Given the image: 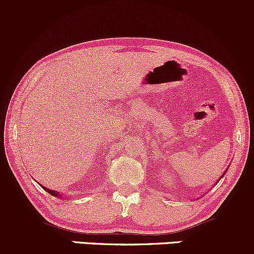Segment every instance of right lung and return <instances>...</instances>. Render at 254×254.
<instances>
[{"label": "right lung", "instance_id": "add662e5", "mask_svg": "<svg viewBox=\"0 0 254 254\" xmlns=\"http://www.w3.org/2000/svg\"><path fill=\"white\" fill-rule=\"evenodd\" d=\"M43 188H44V186H43ZM44 190H45L46 192H49V193H51L52 194V196H61V194L60 193H58V192H56V191H54V190H49V189L48 188H44ZM61 198H62V197H61Z\"/></svg>", "mask_w": 254, "mask_h": 254}]
</instances>
